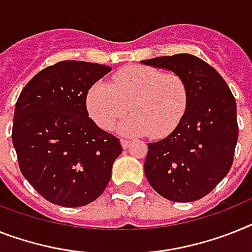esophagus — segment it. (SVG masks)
Masks as SVG:
<instances>
[{"mask_svg":"<svg viewBox=\"0 0 252 252\" xmlns=\"http://www.w3.org/2000/svg\"><path fill=\"white\" fill-rule=\"evenodd\" d=\"M120 143H122L123 149H128L130 145V141H128V139H120Z\"/></svg>","mask_w":252,"mask_h":252,"instance_id":"1","label":"esophagus"}]
</instances>
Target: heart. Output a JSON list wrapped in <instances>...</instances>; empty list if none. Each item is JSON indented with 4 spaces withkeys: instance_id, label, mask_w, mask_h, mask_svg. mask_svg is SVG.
Wrapping results in <instances>:
<instances>
[{
    "instance_id": "obj_1",
    "label": "heart",
    "mask_w": 252,
    "mask_h": 252,
    "mask_svg": "<svg viewBox=\"0 0 252 252\" xmlns=\"http://www.w3.org/2000/svg\"><path fill=\"white\" fill-rule=\"evenodd\" d=\"M86 106L97 126L105 130L126 113L118 126L126 136L151 134L164 138L177 129L188 107V88L175 73L132 65L116 71L111 84L97 80L87 91Z\"/></svg>"
}]
</instances>
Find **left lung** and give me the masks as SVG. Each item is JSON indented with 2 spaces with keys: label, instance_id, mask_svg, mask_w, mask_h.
Segmentation results:
<instances>
[{
  "label": "left lung",
  "instance_id": "8db88e82",
  "mask_svg": "<svg viewBox=\"0 0 252 252\" xmlns=\"http://www.w3.org/2000/svg\"><path fill=\"white\" fill-rule=\"evenodd\" d=\"M141 63L178 74L188 88L187 113L177 129L147 143L146 178L166 200H200L217 187L233 162L238 138L236 100L220 74L197 56L179 54Z\"/></svg>",
  "mask_w": 252,
  "mask_h": 252
}]
</instances>
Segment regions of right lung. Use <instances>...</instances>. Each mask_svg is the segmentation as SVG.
I'll return each instance as SVG.
<instances>
[{"instance_id":"add662e5","label":"right lung","mask_w":252,"mask_h":252,"mask_svg":"<svg viewBox=\"0 0 252 252\" xmlns=\"http://www.w3.org/2000/svg\"><path fill=\"white\" fill-rule=\"evenodd\" d=\"M106 65L66 60L41 70L15 105L12 145L24 178L47 201L78 208L94 201L111 178L119 138L88 116L87 91Z\"/></svg>"}]
</instances>
